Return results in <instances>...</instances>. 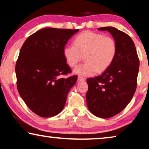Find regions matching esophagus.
<instances>
[{
    "label": "esophagus",
    "mask_w": 149,
    "mask_h": 149,
    "mask_svg": "<svg viewBox=\"0 0 149 149\" xmlns=\"http://www.w3.org/2000/svg\"><path fill=\"white\" fill-rule=\"evenodd\" d=\"M85 80H86V78H84V77H81V76L78 77V81H85Z\"/></svg>",
    "instance_id": "1"
}]
</instances>
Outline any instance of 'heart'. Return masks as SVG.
I'll return each mask as SVG.
<instances>
[{
    "instance_id": "obj_1",
    "label": "heart",
    "mask_w": 149,
    "mask_h": 149,
    "mask_svg": "<svg viewBox=\"0 0 149 149\" xmlns=\"http://www.w3.org/2000/svg\"><path fill=\"white\" fill-rule=\"evenodd\" d=\"M116 44L110 36L85 31L75 37L74 45L63 49V56L70 67L74 68L84 58L86 63L74 69L76 74L90 76L102 73L110 67L116 55Z\"/></svg>"
}]
</instances>
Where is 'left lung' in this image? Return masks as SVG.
Listing matches in <instances>:
<instances>
[{"label": "left lung", "mask_w": 149, "mask_h": 149, "mask_svg": "<svg viewBox=\"0 0 149 149\" xmlns=\"http://www.w3.org/2000/svg\"><path fill=\"white\" fill-rule=\"evenodd\" d=\"M108 31L116 44V55L111 65L98 76L87 79L86 102L93 114L108 118L123 111L136 91L139 59L129 35L112 26L99 28Z\"/></svg>", "instance_id": "obj_1"}]
</instances>
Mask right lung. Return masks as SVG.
Returning a JSON list of instances; mask_svg holds the SVG:
<instances>
[{"label": "right lung", "instance_id": "1", "mask_svg": "<svg viewBox=\"0 0 149 149\" xmlns=\"http://www.w3.org/2000/svg\"><path fill=\"white\" fill-rule=\"evenodd\" d=\"M79 29L45 28L26 39L20 50L15 72L20 96L35 114L43 118L58 114L77 75L63 56L65 44Z\"/></svg>", "mask_w": 149, "mask_h": 149}]
</instances>
